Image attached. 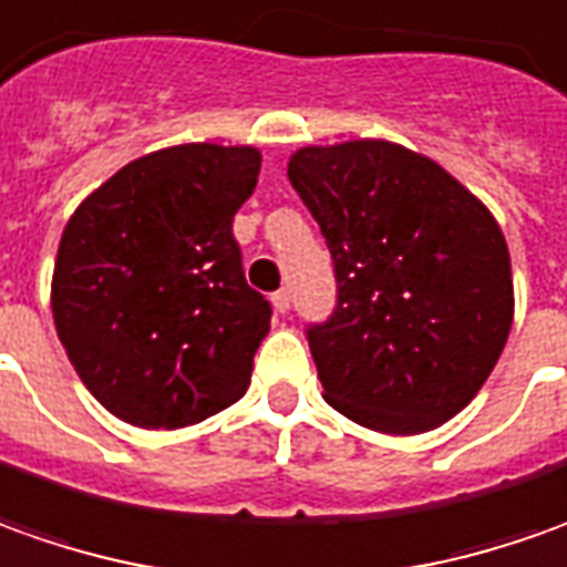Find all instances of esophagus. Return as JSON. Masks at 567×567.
<instances>
[{
  "label": "esophagus",
  "instance_id": "esophagus-1",
  "mask_svg": "<svg viewBox=\"0 0 567 567\" xmlns=\"http://www.w3.org/2000/svg\"><path fill=\"white\" fill-rule=\"evenodd\" d=\"M271 306H275V311H280V315H287V311H290V292L277 290L275 296H271Z\"/></svg>",
  "mask_w": 567,
  "mask_h": 567
}]
</instances>
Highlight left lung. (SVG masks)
<instances>
[{"label":"left lung","instance_id":"1","mask_svg":"<svg viewBox=\"0 0 567 567\" xmlns=\"http://www.w3.org/2000/svg\"><path fill=\"white\" fill-rule=\"evenodd\" d=\"M287 177L340 287L330 321L309 328L324 399L381 434L446 424L487 383L512 330L496 218L434 158L390 140L302 146Z\"/></svg>","mask_w":567,"mask_h":567}]
</instances>
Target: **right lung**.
<instances>
[{
  "instance_id": "obj_1",
  "label": "right lung",
  "mask_w": 567,
  "mask_h": 567,
  "mask_svg": "<svg viewBox=\"0 0 567 567\" xmlns=\"http://www.w3.org/2000/svg\"><path fill=\"white\" fill-rule=\"evenodd\" d=\"M256 146L184 143L133 158L64 224L52 318L86 390L146 431L234 405L271 330L243 277L234 215L258 184Z\"/></svg>"
}]
</instances>
